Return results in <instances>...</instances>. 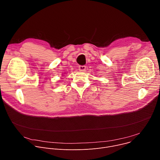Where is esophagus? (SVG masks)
I'll use <instances>...</instances> for the list:
<instances>
[{
  "mask_svg": "<svg viewBox=\"0 0 160 160\" xmlns=\"http://www.w3.org/2000/svg\"><path fill=\"white\" fill-rule=\"evenodd\" d=\"M79 70L81 72H83L85 71L86 70V66L85 65H79Z\"/></svg>",
  "mask_w": 160,
  "mask_h": 160,
  "instance_id": "obj_1",
  "label": "esophagus"
}]
</instances>
